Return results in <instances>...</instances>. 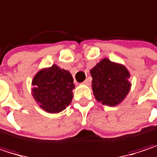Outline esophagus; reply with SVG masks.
I'll return each instance as SVG.
<instances>
[{"label": "esophagus", "instance_id": "1", "mask_svg": "<svg viewBox=\"0 0 157 157\" xmlns=\"http://www.w3.org/2000/svg\"><path fill=\"white\" fill-rule=\"evenodd\" d=\"M83 84H84V85H87V86H88V85H89V80H88V79H86V80L83 82Z\"/></svg>", "mask_w": 157, "mask_h": 157}]
</instances>
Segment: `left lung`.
<instances>
[{
    "label": "left lung",
    "mask_w": 157,
    "mask_h": 157,
    "mask_svg": "<svg viewBox=\"0 0 157 157\" xmlns=\"http://www.w3.org/2000/svg\"><path fill=\"white\" fill-rule=\"evenodd\" d=\"M92 91L95 98L103 105L115 107L119 105L128 95L131 82L130 73L125 65L102 59L90 69Z\"/></svg>",
    "instance_id": "8db88e82"
}]
</instances>
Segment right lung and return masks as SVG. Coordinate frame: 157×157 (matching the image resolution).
Listing matches in <instances>:
<instances>
[{"instance_id": "obj_1", "label": "right lung", "mask_w": 157, "mask_h": 157, "mask_svg": "<svg viewBox=\"0 0 157 157\" xmlns=\"http://www.w3.org/2000/svg\"><path fill=\"white\" fill-rule=\"evenodd\" d=\"M31 95L39 107L55 114L66 109L72 101L75 84L68 70L53 64L40 69L33 77Z\"/></svg>"}]
</instances>
